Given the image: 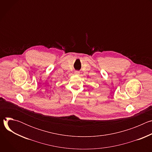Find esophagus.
Returning a JSON list of instances; mask_svg holds the SVG:
<instances>
[{
	"label": "esophagus",
	"mask_w": 152,
	"mask_h": 152,
	"mask_svg": "<svg viewBox=\"0 0 152 152\" xmlns=\"http://www.w3.org/2000/svg\"><path fill=\"white\" fill-rule=\"evenodd\" d=\"M75 74L79 75V71H76V72H75Z\"/></svg>",
	"instance_id": "1"
}]
</instances>
